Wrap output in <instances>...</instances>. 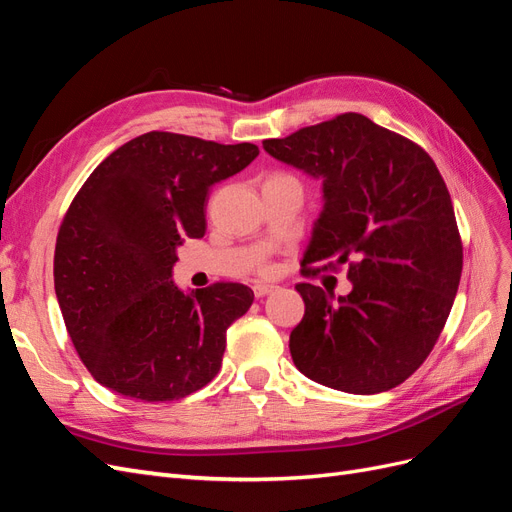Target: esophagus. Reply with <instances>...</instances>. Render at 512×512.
I'll return each mask as SVG.
<instances>
[{
    "mask_svg": "<svg viewBox=\"0 0 512 512\" xmlns=\"http://www.w3.org/2000/svg\"><path fill=\"white\" fill-rule=\"evenodd\" d=\"M275 288H277L275 284H262V282H258V284H254V294L260 299V297H267V294H271Z\"/></svg>",
    "mask_w": 512,
    "mask_h": 512,
    "instance_id": "esophagus-1",
    "label": "esophagus"
}]
</instances>
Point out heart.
Returning a JSON list of instances; mask_svg holds the SVG:
<instances>
[{"label": "heart", "mask_w": 512, "mask_h": 512, "mask_svg": "<svg viewBox=\"0 0 512 512\" xmlns=\"http://www.w3.org/2000/svg\"><path fill=\"white\" fill-rule=\"evenodd\" d=\"M271 179H292V177H286V175H275V177H271Z\"/></svg>", "instance_id": "heart-1"}]
</instances>
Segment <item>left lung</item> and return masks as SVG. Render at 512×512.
Instances as JSON below:
<instances>
[{"label": "left lung", "mask_w": 512, "mask_h": 512, "mask_svg": "<svg viewBox=\"0 0 512 512\" xmlns=\"http://www.w3.org/2000/svg\"><path fill=\"white\" fill-rule=\"evenodd\" d=\"M262 147L322 179L303 265H348L352 282L337 299L297 284L305 314L290 333L294 365L335 391L395 389L436 346L461 280L463 247L440 170L425 149L359 113Z\"/></svg>", "instance_id": "8db88e82"}]
</instances>
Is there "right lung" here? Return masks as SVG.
I'll list each match as a JSON object with an SVG mask.
<instances>
[{
  "instance_id": "add662e5",
  "label": "right lung",
  "mask_w": 512,
  "mask_h": 512,
  "mask_svg": "<svg viewBox=\"0 0 512 512\" xmlns=\"http://www.w3.org/2000/svg\"><path fill=\"white\" fill-rule=\"evenodd\" d=\"M256 156L252 143L147 132L115 149L74 196L55 245V294L76 352L106 389L173 401L220 371L226 329L254 292L230 282L183 292L173 267L183 239L205 235L211 185Z\"/></svg>"
}]
</instances>
